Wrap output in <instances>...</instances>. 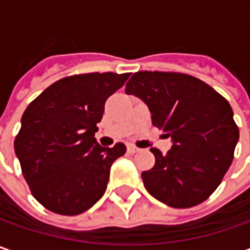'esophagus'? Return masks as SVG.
I'll return each instance as SVG.
<instances>
[{
	"instance_id": "34e87169",
	"label": "esophagus",
	"mask_w": 250,
	"mask_h": 250,
	"mask_svg": "<svg viewBox=\"0 0 250 250\" xmlns=\"http://www.w3.org/2000/svg\"><path fill=\"white\" fill-rule=\"evenodd\" d=\"M128 151H129L130 154H133V153H138V151H140V149H138V147H135V146H128Z\"/></svg>"
}]
</instances>
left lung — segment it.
Wrapping results in <instances>:
<instances>
[{"instance_id":"1","label":"left lung","mask_w":250,"mask_h":250,"mask_svg":"<svg viewBox=\"0 0 250 250\" xmlns=\"http://www.w3.org/2000/svg\"><path fill=\"white\" fill-rule=\"evenodd\" d=\"M126 93L149 107L154 126L171 138V149L142 172L145 188L161 203L187 208L205 202L234 159L239 130L229 103L207 83L174 72L132 75Z\"/></svg>"}]
</instances>
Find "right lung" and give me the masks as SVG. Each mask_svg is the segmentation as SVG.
Wrapping results in <instances>:
<instances>
[{
    "label": "right lung",
    "instance_id": "add662e5",
    "mask_svg": "<svg viewBox=\"0 0 250 250\" xmlns=\"http://www.w3.org/2000/svg\"><path fill=\"white\" fill-rule=\"evenodd\" d=\"M129 73H84L60 79L29 104L15 154L33 196L45 208L76 216L104 195L112 163L126 147H103L94 133L105 100Z\"/></svg>",
    "mask_w": 250,
    "mask_h": 250
}]
</instances>
